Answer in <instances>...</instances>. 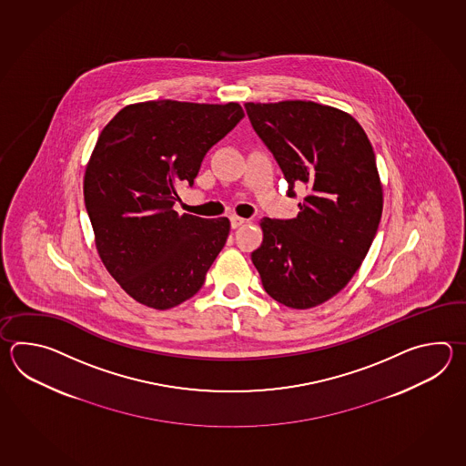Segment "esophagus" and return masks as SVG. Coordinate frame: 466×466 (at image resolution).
Here are the masks:
<instances>
[{"label": "esophagus", "mask_w": 466, "mask_h": 466, "mask_svg": "<svg viewBox=\"0 0 466 466\" xmlns=\"http://www.w3.org/2000/svg\"><path fill=\"white\" fill-rule=\"evenodd\" d=\"M229 223H231V228L237 229L239 228L243 223H247V219L233 215V217H229Z\"/></svg>", "instance_id": "esophagus-1"}]
</instances>
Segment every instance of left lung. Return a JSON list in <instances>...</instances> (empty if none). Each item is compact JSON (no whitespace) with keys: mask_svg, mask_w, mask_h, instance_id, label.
Here are the masks:
<instances>
[{"mask_svg":"<svg viewBox=\"0 0 466 466\" xmlns=\"http://www.w3.org/2000/svg\"><path fill=\"white\" fill-rule=\"evenodd\" d=\"M248 116L288 179L309 195L297 218H263L251 253L269 297L295 309L335 297L357 273L377 235L383 185L365 129L347 111L305 99L245 103Z\"/></svg>","mask_w":466,"mask_h":466,"instance_id":"8db88e82","label":"left lung"}]
</instances>
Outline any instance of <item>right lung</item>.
Segmentation results:
<instances>
[{"label":"right lung","mask_w":466,"mask_h":466,"mask_svg":"<svg viewBox=\"0 0 466 466\" xmlns=\"http://www.w3.org/2000/svg\"><path fill=\"white\" fill-rule=\"evenodd\" d=\"M245 116L227 105L133 103L99 133L83 179L95 245L109 275L145 307L197 295L225 247L228 218L178 215L177 187L193 185L208 149Z\"/></svg>","instance_id":"obj_1"}]
</instances>
